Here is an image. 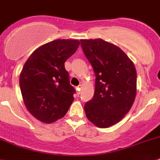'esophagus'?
Returning a JSON list of instances; mask_svg holds the SVG:
<instances>
[{"label": "esophagus", "mask_w": 160, "mask_h": 160, "mask_svg": "<svg viewBox=\"0 0 160 160\" xmlns=\"http://www.w3.org/2000/svg\"><path fill=\"white\" fill-rule=\"evenodd\" d=\"M80 86H79V87H77V88H76V92H77V95H80V92H80Z\"/></svg>", "instance_id": "esophagus-1"}]
</instances>
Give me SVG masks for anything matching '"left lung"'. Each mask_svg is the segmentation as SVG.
I'll return each mask as SVG.
<instances>
[{"label": "left lung", "instance_id": "8db88e82", "mask_svg": "<svg viewBox=\"0 0 160 160\" xmlns=\"http://www.w3.org/2000/svg\"><path fill=\"white\" fill-rule=\"evenodd\" d=\"M80 45L96 76L93 97L84 105L85 114L98 127H109L120 122L134 103L135 67L122 49L101 38L81 39Z\"/></svg>", "mask_w": 160, "mask_h": 160}]
</instances>
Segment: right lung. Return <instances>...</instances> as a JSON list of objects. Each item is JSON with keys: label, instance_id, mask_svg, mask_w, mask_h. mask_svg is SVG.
Wrapping results in <instances>:
<instances>
[{"label": "right lung", "instance_id": "1", "mask_svg": "<svg viewBox=\"0 0 160 160\" xmlns=\"http://www.w3.org/2000/svg\"><path fill=\"white\" fill-rule=\"evenodd\" d=\"M79 45L78 40H54L38 47L26 60L19 84L26 108L38 120L55 122L72 105L76 90L64 63Z\"/></svg>", "mask_w": 160, "mask_h": 160}]
</instances>
